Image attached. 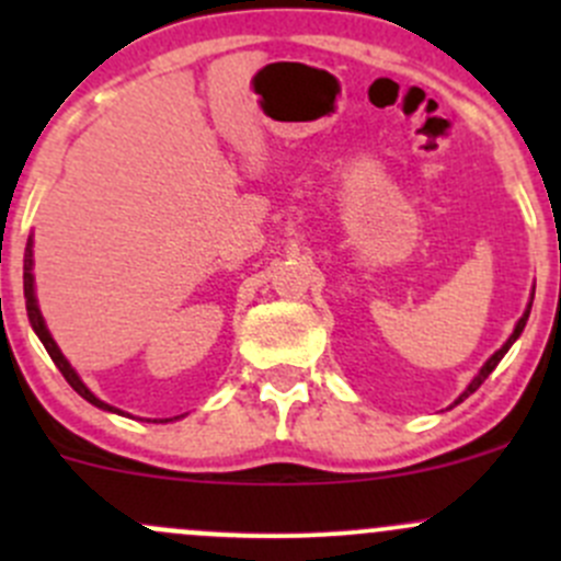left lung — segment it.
Segmentation results:
<instances>
[{
    "label": "left lung",
    "mask_w": 561,
    "mask_h": 561,
    "mask_svg": "<svg viewBox=\"0 0 561 561\" xmlns=\"http://www.w3.org/2000/svg\"><path fill=\"white\" fill-rule=\"evenodd\" d=\"M529 309H531V301H529V304H526V312H524V317H522V320H518V322H516V328H513L511 339H507V342H505V344H502V347H500V350H496V353H494V355H491V358H489V360H485V364H483V369H480V371H478V377H474V380H472V382H469V386H467V390H463V393H461V396H458V399L454 401V407H456V404H461V401H463V399H467V396H469V393H474V390H478L480 386H483V382H485V377H489V375H491V371H494V369H496V364H500V360H502V358H505V353H507V350H511V347H513V342H516V339H518V336H522V331H524L526 320H529Z\"/></svg>",
    "instance_id": "left-lung-1"
}]
</instances>
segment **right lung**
<instances>
[{"mask_svg":"<svg viewBox=\"0 0 561 561\" xmlns=\"http://www.w3.org/2000/svg\"><path fill=\"white\" fill-rule=\"evenodd\" d=\"M32 265H35V260H32V239H30V241H26V252H24V298H26V314H30V322H32V328H35V333L39 336V342H43V347L48 350L50 360H54L56 369H59L61 375H65V380L70 382L72 390H76L78 396H83V399H87L89 404L100 407V410H107V412H118L116 407H111V404H105V401H100L98 396L92 393V390L83 386V380L76 375V369H72V366H70V360H67L65 355H61V350L56 347L54 336H50V333H48V328H45L43 314H39V309H37L35 276H32ZM118 415H124V412H118ZM154 423H157V421H154ZM160 423H168V417H165V421H160Z\"/></svg>","mask_w":561,"mask_h":561,"instance_id":"1","label":"right lung"}]
</instances>
